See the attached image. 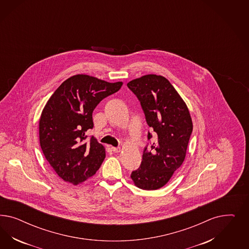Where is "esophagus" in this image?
I'll return each mask as SVG.
<instances>
[{
	"instance_id": "34e87169",
	"label": "esophagus",
	"mask_w": 249,
	"mask_h": 249,
	"mask_svg": "<svg viewBox=\"0 0 249 249\" xmlns=\"http://www.w3.org/2000/svg\"><path fill=\"white\" fill-rule=\"evenodd\" d=\"M112 151H113L115 153H119V152L121 151V148H112Z\"/></svg>"
}]
</instances>
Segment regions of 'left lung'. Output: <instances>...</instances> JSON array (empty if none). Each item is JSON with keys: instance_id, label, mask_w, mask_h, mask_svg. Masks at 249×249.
Instances as JSON below:
<instances>
[{"instance_id": "1", "label": "left lung", "mask_w": 249, "mask_h": 249, "mask_svg": "<svg viewBox=\"0 0 249 249\" xmlns=\"http://www.w3.org/2000/svg\"><path fill=\"white\" fill-rule=\"evenodd\" d=\"M127 86L141 101L156 140L151 151L144 149L142 164L130 178L139 188L157 190L170 181L185 159L193 131L192 118L183 99L162 75H142ZM151 138L149 132L148 140Z\"/></svg>"}]
</instances>
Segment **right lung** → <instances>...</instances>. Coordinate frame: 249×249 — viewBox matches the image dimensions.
Masks as SVG:
<instances>
[{
  "mask_svg": "<svg viewBox=\"0 0 249 249\" xmlns=\"http://www.w3.org/2000/svg\"><path fill=\"white\" fill-rule=\"evenodd\" d=\"M88 75L68 78L46 102L39 120L40 145L53 171L77 185L97 173L106 157L105 147L87 131L93 128L92 113L98 103L121 89Z\"/></svg>",
  "mask_w": 249,
  "mask_h": 249,
  "instance_id": "1",
  "label": "right lung"
}]
</instances>
